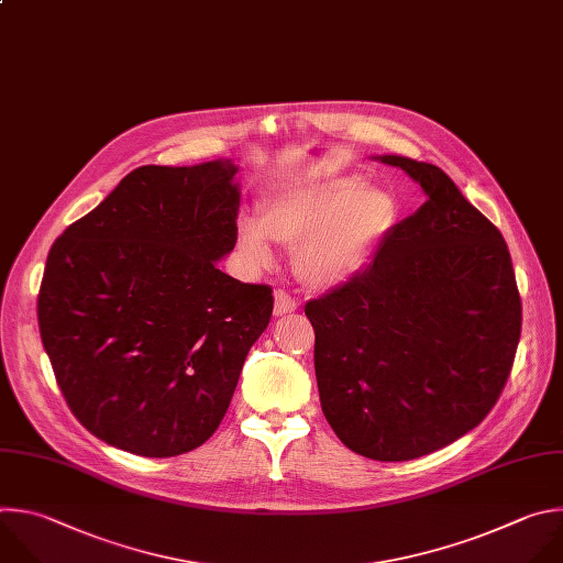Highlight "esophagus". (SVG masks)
Instances as JSON below:
<instances>
[{
    "label": "esophagus",
    "instance_id": "obj_1",
    "mask_svg": "<svg viewBox=\"0 0 563 563\" xmlns=\"http://www.w3.org/2000/svg\"><path fill=\"white\" fill-rule=\"evenodd\" d=\"M273 310H275L277 317L295 312L297 310V301L286 290H275V308Z\"/></svg>",
    "mask_w": 563,
    "mask_h": 563
}]
</instances>
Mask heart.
Masks as SVG:
<instances>
[{"instance_id":"1","label":"heart","mask_w":563,"mask_h":563,"mask_svg":"<svg viewBox=\"0 0 563 563\" xmlns=\"http://www.w3.org/2000/svg\"><path fill=\"white\" fill-rule=\"evenodd\" d=\"M397 221V201L379 184L336 177L288 188L264 201L262 219L242 214L240 251L255 271L273 268L275 242L295 249V271L312 288L353 279Z\"/></svg>"}]
</instances>
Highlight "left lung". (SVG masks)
Wrapping results in <instances>:
<instances>
[{
  "label": "left lung",
  "instance_id": "obj_1",
  "mask_svg": "<svg viewBox=\"0 0 563 563\" xmlns=\"http://www.w3.org/2000/svg\"><path fill=\"white\" fill-rule=\"evenodd\" d=\"M426 201L395 223L373 264L306 303L321 410L353 453L408 462L479 426L521 332L508 246L441 168L401 155Z\"/></svg>",
  "mask_w": 563,
  "mask_h": 563
}]
</instances>
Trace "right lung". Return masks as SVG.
Wrapping results in <instances>:
<instances>
[{"instance_id":"1","label":"right lung","mask_w":563,"mask_h":563,"mask_svg":"<svg viewBox=\"0 0 563 563\" xmlns=\"http://www.w3.org/2000/svg\"><path fill=\"white\" fill-rule=\"evenodd\" d=\"M240 168L142 166L53 244L37 297L64 399L142 457L195 451L227 415L273 290L217 262L238 242Z\"/></svg>"}]
</instances>
